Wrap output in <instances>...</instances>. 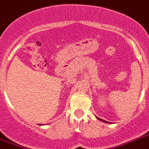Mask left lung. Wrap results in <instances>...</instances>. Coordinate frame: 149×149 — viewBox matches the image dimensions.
<instances>
[{
    "mask_svg": "<svg viewBox=\"0 0 149 149\" xmlns=\"http://www.w3.org/2000/svg\"><path fill=\"white\" fill-rule=\"evenodd\" d=\"M98 118V119H99V120H102V121H103V122H106V123H109V122H108V121H105V120H102V119H101V118Z\"/></svg>",
    "mask_w": 149,
    "mask_h": 149,
    "instance_id": "1",
    "label": "left lung"
}]
</instances>
